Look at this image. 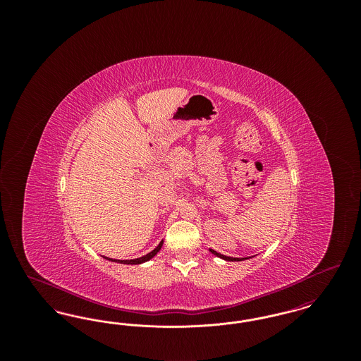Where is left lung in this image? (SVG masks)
<instances>
[{
	"label": "left lung",
	"mask_w": 361,
	"mask_h": 361,
	"mask_svg": "<svg viewBox=\"0 0 361 361\" xmlns=\"http://www.w3.org/2000/svg\"><path fill=\"white\" fill-rule=\"evenodd\" d=\"M209 252L212 253V255H215L216 257L222 258V259H226V261H242V259H247V257L243 258H237V257H227V256H224V255H221V253H218V252H215L214 249H209Z\"/></svg>",
	"instance_id": "1"
}]
</instances>
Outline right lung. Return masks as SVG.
<instances>
[{
	"mask_svg": "<svg viewBox=\"0 0 361 361\" xmlns=\"http://www.w3.org/2000/svg\"><path fill=\"white\" fill-rule=\"evenodd\" d=\"M162 243H164V240H161L159 243H158V246L155 247L154 250H152L150 253H147L146 256H143V257L134 258V259H112V258L104 257L105 259H109V261H112V262H121V264H131V265H137V264H143V262H146V261H149V259H152V258L154 257L155 255L161 250V247H162Z\"/></svg>",
	"mask_w": 361,
	"mask_h": 361,
	"instance_id": "add662e5",
	"label": "right lung"
}]
</instances>
